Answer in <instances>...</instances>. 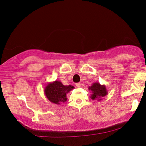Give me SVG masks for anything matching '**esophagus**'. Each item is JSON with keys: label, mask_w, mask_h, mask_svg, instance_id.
<instances>
[{"label": "esophagus", "mask_w": 146, "mask_h": 146, "mask_svg": "<svg viewBox=\"0 0 146 146\" xmlns=\"http://www.w3.org/2000/svg\"><path fill=\"white\" fill-rule=\"evenodd\" d=\"M75 86H76V87H77V88H80L81 84L80 83H77V84H75Z\"/></svg>", "instance_id": "obj_1"}]
</instances>
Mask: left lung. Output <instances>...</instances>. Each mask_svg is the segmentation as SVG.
Returning a JSON list of instances; mask_svg holds the SVG:
<instances>
[{
	"mask_svg": "<svg viewBox=\"0 0 146 146\" xmlns=\"http://www.w3.org/2000/svg\"><path fill=\"white\" fill-rule=\"evenodd\" d=\"M88 90L92 92L90 98L94 100H101L103 97L108 94V91H107L106 86L100 84L98 82L92 84V86L88 88Z\"/></svg>",
	"mask_w": 146,
	"mask_h": 146,
	"instance_id": "left-lung-1",
	"label": "left lung"
}]
</instances>
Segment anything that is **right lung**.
<instances>
[{"label":"right lung","mask_w":146,"mask_h":146,"mask_svg":"<svg viewBox=\"0 0 146 146\" xmlns=\"http://www.w3.org/2000/svg\"><path fill=\"white\" fill-rule=\"evenodd\" d=\"M74 88V87L69 85L64 86L60 81H54L49 82L44 88V94L48 100L52 103L60 105L67 100V94Z\"/></svg>","instance_id":"obj_1"}]
</instances>
